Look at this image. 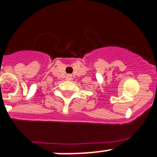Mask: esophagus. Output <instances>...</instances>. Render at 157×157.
I'll return each mask as SVG.
<instances>
[{
  "label": "esophagus",
  "instance_id": "esophagus-1",
  "mask_svg": "<svg viewBox=\"0 0 157 157\" xmlns=\"http://www.w3.org/2000/svg\"><path fill=\"white\" fill-rule=\"evenodd\" d=\"M66 79H67V80H68V81H70V80L72 79V76H69V75H68V76H67V77H66Z\"/></svg>",
  "mask_w": 157,
  "mask_h": 157
}]
</instances>
